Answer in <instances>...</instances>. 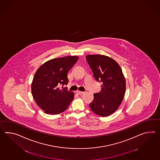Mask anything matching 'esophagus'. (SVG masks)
I'll return each mask as SVG.
<instances>
[{
    "mask_svg": "<svg viewBox=\"0 0 160 160\" xmlns=\"http://www.w3.org/2000/svg\"><path fill=\"white\" fill-rule=\"evenodd\" d=\"M76 93L79 95H82V94H84V92H82V91H77Z\"/></svg>",
    "mask_w": 160,
    "mask_h": 160,
    "instance_id": "obj_1",
    "label": "esophagus"
}]
</instances>
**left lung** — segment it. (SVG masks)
<instances>
[{
	"mask_svg": "<svg viewBox=\"0 0 160 160\" xmlns=\"http://www.w3.org/2000/svg\"><path fill=\"white\" fill-rule=\"evenodd\" d=\"M86 60L95 79L101 82V91L94 94L91 110L102 117L115 112L123 100L126 83L120 66L114 59L102 55H88Z\"/></svg>",
	"mask_w": 160,
	"mask_h": 160,
	"instance_id": "left-lung-1",
	"label": "left lung"
}]
</instances>
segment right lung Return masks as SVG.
I'll use <instances>...</instances> for the list:
<instances>
[{"mask_svg":"<svg viewBox=\"0 0 160 160\" xmlns=\"http://www.w3.org/2000/svg\"><path fill=\"white\" fill-rule=\"evenodd\" d=\"M78 59L77 56L52 59L36 71L32 83V94L44 113H62L73 101L74 93L63 86L68 85V73Z\"/></svg>","mask_w":160,"mask_h":160,"instance_id":"obj_1","label":"right lung"}]
</instances>
